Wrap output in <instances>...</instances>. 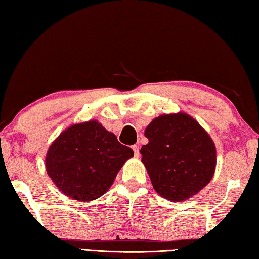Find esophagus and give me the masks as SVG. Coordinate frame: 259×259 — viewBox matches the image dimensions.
Instances as JSON below:
<instances>
[{
	"mask_svg": "<svg viewBox=\"0 0 259 259\" xmlns=\"http://www.w3.org/2000/svg\"><path fill=\"white\" fill-rule=\"evenodd\" d=\"M133 150H134L135 157H139V146L134 145V146H133Z\"/></svg>",
	"mask_w": 259,
	"mask_h": 259,
	"instance_id": "obj_1",
	"label": "esophagus"
}]
</instances>
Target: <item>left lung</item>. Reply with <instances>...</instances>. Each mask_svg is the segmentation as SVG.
I'll list each match as a JSON object with an SVG mask.
<instances>
[{"label":"left lung","mask_w":259,"mask_h":259,"mask_svg":"<svg viewBox=\"0 0 259 259\" xmlns=\"http://www.w3.org/2000/svg\"><path fill=\"white\" fill-rule=\"evenodd\" d=\"M148 144L140 148L142 162L159 194L182 202L211 181L216 147L207 131L185 113L155 117L145 129Z\"/></svg>","instance_id":"obj_1"}]
</instances>
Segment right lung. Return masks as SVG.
Masks as SVG:
<instances>
[{"instance_id":"1","label":"right lung","mask_w":259,"mask_h":259,"mask_svg":"<svg viewBox=\"0 0 259 259\" xmlns=\"http://www.w3.org/2000/svg\"><path fill=\"white\" fill-rule=\"evenodd\" d=\"M134 156L98 121L68 126L51 144L46 169L61 193L88 202L108 191L126 160Z\"/></svg>"}]
</instances>
